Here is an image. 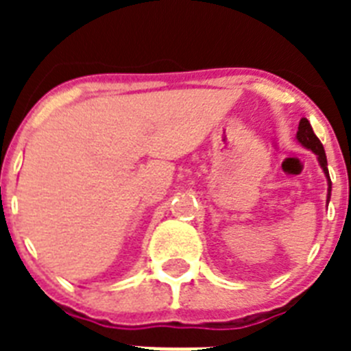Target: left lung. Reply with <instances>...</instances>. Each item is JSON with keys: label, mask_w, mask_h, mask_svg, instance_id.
Segmentation results:
<instances>
[{"label": "left lung", "mask_w": 351, "mask_h": 351, "mask_svg": "<svg viewBox=\"0 0 351 351\" xmlns=\"http://www.w3.org/2000/svg\"><path fill=\"white\" fill-rule=\"evenodd\" d=\"M297 141L304 145L306 149L313 151V153L318 156V163L320 167L324 169L325 178H327V184H328V190H327V202L330 200V191H332V182H330V176H328V169H327V156H325V149L322 145L320 138L316 137L315 132H313L311 125H309V121L306 117H302L299 123V132H297Z\"/></svg>", "instance_id": "obj_1"}]
</instances>
